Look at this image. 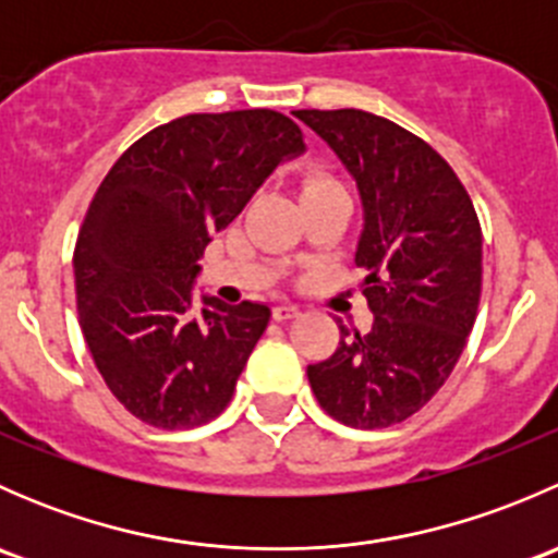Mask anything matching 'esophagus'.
<instances>
[{
  "mask_svg": "<svg viewBox=\"0 0 558 558\" xmlns=\"http://www.w3.org/2000/svg\"><path fill=\"white\" fill-rule=\"evenodd\" d=\"M296 315H300V307L296 305H275V311H272L275 320H291V318H296Z\"/></svg>",
  "mask_w": 558,
  "mask_h": 558,
  "instance_id": "esophagus-1",
  "label": "esophagus"
}]
</instances>
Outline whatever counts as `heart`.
<instances>
[{"instance_id":"1","label":"heart","mask_w":558,"mask_h":558,"mask_svg":"<svg viewBox=\"0 0 558 558\" xmlns=\"http://www.w3.org/2000/svg\"><path fill=\"white\" fill-rule=\"evenodd\" d=\"M318 185H331L329 178H311L305 183V189H318Z\"/></svg>"}]
</instances>
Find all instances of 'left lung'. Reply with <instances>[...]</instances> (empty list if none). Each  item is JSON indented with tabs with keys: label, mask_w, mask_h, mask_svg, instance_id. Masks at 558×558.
<instances>
[{
	"label": "left lung",
	"mask_w": 558,
	"mask_h": 558,
	"mask_svg": "<svg viewBox=\"0 0 558 558\" xmlns=\"http://www.w3.org/2000/svg\"><path fill=\"white\" fill-rule=\"evenodd\" d=\"M294 116L356 180V267L375 315L367 335L340 320V345L307 380L331 418L384 429L424 408L464 351L481 302V223L448 161L408 129L353 107Z\"/></svg>",
	"instance_id": "8db88e82"
}]
</instances>
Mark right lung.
<instances>
[{
  "instance_id": "obj_1",
  "label": "right lung",
  "mask_w": 558,
  "mask_h": 558,
  "mask_svg": "<svg viewBox=\"0 0 558 558\" xmlns=\"http://www.w3.org/2000/svg\"><path fill=\"white\" fill-rule=\"evenodd\" d=\"M305 148L275 110L194 112L140 137L94 194L72 258L81 329L112 397L145 424L191 429L232 399L272 313L196 300L199 256Z\"/></svg>"
}]
</instances>
